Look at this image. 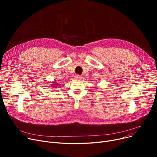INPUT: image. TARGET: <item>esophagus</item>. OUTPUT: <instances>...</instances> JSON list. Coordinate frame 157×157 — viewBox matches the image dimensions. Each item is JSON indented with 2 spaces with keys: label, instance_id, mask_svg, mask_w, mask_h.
Instances as JSON below:
<instances>
[{
  "label": "esophagus",
  "instance_id": "esophagus-1",
  "mask_svg": "<svg viewBox=\"0 0 157 157\" xmlns=\"http://www.w3.org/2000/svg\"><path fill=\"white\" fill-rule=\"evenodd\" d=\"M75 78H76V79H82V76H80V75H79V74H77V75H76L75 76Z\"/></svg>",
  "mask_w": 157,
  "mask_h": 157
}]
</instances>
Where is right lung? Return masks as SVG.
Returning <instances> with one entry per match:
<instances>
[{
	"label": "right lung",
	"mask_w": 157,
	"mask_h": 157,
	"mask_svg": "<svg viewBox=\"0 0 157 157\" xmlns=\"http://www.w3.org/2000/svg\"><path fill=\"white\" fill-rule=\"evenodd\" d=\"M51 85L53 86V88H59L60 87H61V86H60V85H59V83H58L56 81L52 82V84H51Z\"/></svg>",
	"instance_id": "right-lung-1"
}]
</instances>
